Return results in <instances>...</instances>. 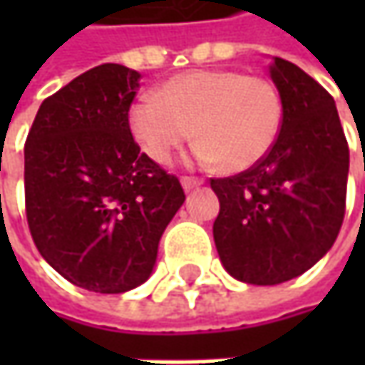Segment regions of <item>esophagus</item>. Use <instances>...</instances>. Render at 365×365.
<instances>
[{"instance_id":"obj_1","label":"esophagus","mask_w":365,"mask_h":365,"mask_svg":"<svg viewBox=\"0 0 365 365\" xmlns=\"http://www.w3.org/2000/svg\"><path fill=\"white\" fill-rule=\"evenodd\" d=\"M205 180L203 178H199V176H182V187L185 190H192L197 189V187H201Z\"/></svg>"}]
</instances>
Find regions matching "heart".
<instances>
[{"label":"heart","instance_id":"obj_1","mask_svg":"<svg viewBox=\"0 0 365 365\" xmlns=\"http://www.w3.org/2000/svg\"><path fill=\"white\" fill-rule=\"evenodd\" d=\"M284 103L270 78L242 71H190L130 109V130L154 162L173 160L192 135L197 156L242 173L264 160L278 140Z\"/></svg>","mask_w":365,"mask_h":365}]
</instances>
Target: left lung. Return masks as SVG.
<instances>
[{
  "mask_svg": "<svg viewBox=\"0 0 365 365\" xmlns=\"http://www.w3.org/2000/svg\"><path fill=\"white\" fill-rule=\"evenodd\" d=\"M270 77L284 103L276 144L244 173L211 178L219 258L233 278L258 287L297 278L329 252L344 223L349 170L329 93L278 56Z\"/></svg>",
  "mask_w": 365,
  "mask_h": 365,
  "instance_id": "left-lung-1",
  "label": "left lung"
}]
</instances>
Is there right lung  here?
Returning <instances> with one entry per match:
<instances>
[{
  "instance_id": "obj_1",
  "label": "right lung",
  "mask_w": 365,
  "mask_h": 365,
  "mask_svg": "<svg viewBox=\"0 0 365 365\" xmlns=\"http://www.w3.org/2000/svg\"><path fill=\"white\" fill-rule=\"evenodd\" d=\"M140 73L99 64L46 97L24 146L26 217L68 282L118 294L146 282L185 190L133 142Z\"/></svg>"
}]
</instances>
